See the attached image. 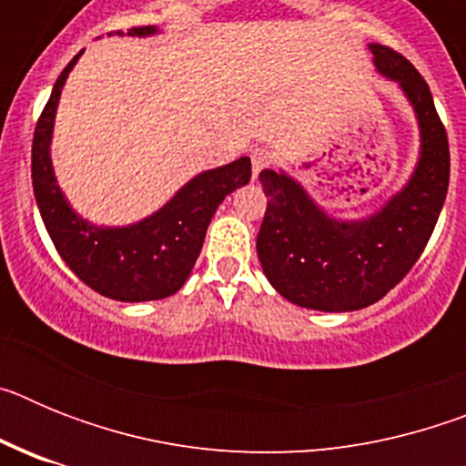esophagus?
<instances>
[{"mask_svg":"<svg viewBox=\"0 0 466 466\" xmlns=\"http://www.w3.org/2000/svg\"><path fill=\"white\" fill-rule=\"evenodd\" d=\"M270 163H273V154H270L268 149L258 147V149L252 151V175L254 177H258V172L266 170V167H270Z\"/></svg>","mask_w":466,"mask_h":466,"instance_id":"1","label":"esophagus"}]
</instances>
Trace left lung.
<instances>
[{
    "label": "left lung",
    "mask_w": 466,
    "mask_h": 466,
    "mask_svg": "<svg viewBox=\"0 0 466 466\" xmlns=\"http://www.w3.org/2000/svg\"><path fill=\"white\" fill-rule=\"evenodd\" d=\"M373 65L399 84L415 111L420 156L413 175L378 212L336 219L284 170L258 175L268 208L257 254L279 296L322 312L361 310L401 282L420 258L441 214L451 179V151L430 86L392 48L371 44Z\"/></svg>",
    "instance_id": "left-lung-1"
}]
</instances>
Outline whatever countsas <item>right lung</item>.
<instances>
[{
    "label": "right lung",
    "instance_id": "1",
    "mask_svg": "<svg viewBox=\"0 0 466 466\" xmlns=\"http://www.w3.org/2000/svg\"><path fill=\"white\" fill-rule=\"evenodd\" d=\"M123 36V32H116ZM158 35L156 25L133 27L127 36ZM84 53V51H81ZM57 76L41 111L32 142V187L48 236L72 273L90 289L123 303L167 299L182 289L203 249L214 212L228 193L245 187L252 177L247 156L228 166L196 175L154 214L127 226H97L74 212L57 187L51 163L53 123L69 72L81 57Z\"/></svg>",
    "mask_w": 466,
    "mask_h": 466
}]
</instances>
